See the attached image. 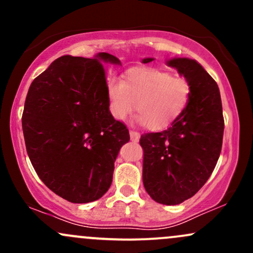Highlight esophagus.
I'll return each instance as SVG.
<instances>
[{
    "instance_id": "1",
    "label": "esophagus",
    "mask_w": 253,
    "mask_h": 253,
    "mask_svg": "<svg viewBox=\"0 0 253 253\" xmlns=\"http://www.w3.org/2000/svg\"><path fill=\"white\" fill-rule=\"evenodd\" d=\"M129 136L132 141H139V139H140V134L135 130H129Z\"/></svg>"
}]
</instances>
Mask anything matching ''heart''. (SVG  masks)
Wrapping results in <instances>:
<instances>
[{"instance_id": "heart-1", "label": "heart", "mask_w": 253, "mask_h": 253, "mask_svg": "<svg viewBox=\"0 0 253 253\" xmlns=\"http://www.w3.org/2000/svg\"><path fill=\"white\" fill-rule=\"evenodd\" d=\"M190 83L159 69H135L125 81L108 78L106 92L110 114L125 120L133 109L139 112L136 121L152 130L169 127L182 115L190 98Z\"/></svg>"}]
</instances>
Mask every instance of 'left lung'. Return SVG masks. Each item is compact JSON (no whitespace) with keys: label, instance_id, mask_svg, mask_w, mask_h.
<instances>
[{"label":"left lung","instance_id":"obj_1","mask_svg":"<svg viewBox=\"0 0 253 253\" xmlns=\"http://www.w3.org/2000/svg\"><path fill=\"white\" fill-rule=\"evenodd\" d=\"M165 63L189 81L190 98L169 128L141 135L143 182L152 200L175 206L195 195L210 178L221 152L225 125L219 86L201 64L181 57Z\"/></svg>","mask_w":253,"mask_h":253}]
</instances>
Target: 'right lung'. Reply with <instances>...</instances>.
<instances>
[{"label": "right lung", "mask_w": 253, "mask_h": 253, "mask_svg": "<svg viewBox=\"0 0 253 253\" xmlns=\"http://www.w3.org/2000/svg\"><path fill=\"white\" fill-rule=\"evenodd\" d=\"M104 64L113 54L63 56L31 84L22 114L26 150L39 178L72 203L102 197L115 159L129 141L126 126L110 114Z\"/></svg>", "instance_id": "obj_1"}]
</instances>
